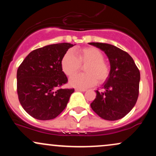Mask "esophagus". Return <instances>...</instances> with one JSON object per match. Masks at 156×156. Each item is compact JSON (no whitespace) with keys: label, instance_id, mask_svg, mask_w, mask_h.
I'll return each mask as SVG.
<instances>
[{"label":"esophagus","instance_id":"obj_1","mask_svg":"<svg viewBox=\"0 0 156 156\" xmlns=\"http://www.w3.org/2000/svg\"><path fill=\"white\" fill-rule=\"evenodd\" d=\"M76 91H80V92H86V91H87V89H85L76 88Z\"/></svg>","mask_w":156,"mask_h":156}]
</instances>
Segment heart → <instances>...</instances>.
<instances>
[{"label": "heart", "mask_w": 156, "mask_h": 156, "mask_svg": "<svg viewBox=\"0 0 156 156\" xmlns=\"http://www.w3.org/2000/svg\"><path fill=\"white\" fill-rule=\"evenodd\" d=\"M67 51L62 59V68L64 74L72 76L78 73L81 65H87L85 74H78L69 80L71 86L87 89L95 85L97 82L103 83L110 75V67L104 60V55L98 48L86 47L76 51Z\"/></svg>", "instance_id": "b5f03b06"}]
</instances>
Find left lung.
I'll return each mask as SVG.
<instances>
[{
  "mask_svg": "<svg viewBox=\"0 0 156 156\" xmlns=\"http://www.w3.org/2000/svg\"><path fill=\"white\" fill-rule=\"evenodd\" d=\"M105 52L111 64L110 75L103 84V92L96 91L91 108L100 117L114 121L129 113L136 103L139 92L140 72L127 52L112 44L91 42Z\"/></svg>",
  "mask_w": 156,
  "mask_h": 156,
  "instance_id": "obj_1",
  "label": "left lung"
}]
</instances>
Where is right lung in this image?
Here are the masks:
<instances>
[{"label": "right lung", "instance_id": "obj_1", "mask_svg": "<svg viewBox=\"0 0 156 156\" xmlns=\"http://www.w3.org/2000/svg\"><path fill=\"white\" fill-rule=\"evenodd\" d=\"M73 44H50L31 51L19 66L17 91L24 110L39 120L58 117L67 106L74 89H63L68 79L62 59Z\"/></svg>", "mask_w": 156, "mask_h": 156}]
</instances>
